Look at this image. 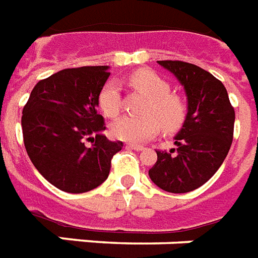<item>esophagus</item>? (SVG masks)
Returning a JSON list of instances; mask_svg holds the SVG:
<instances>
[{
  "mask_svg": "<svg viewBox=\"0 0 258 258\" xmlns=\"http://www.w3.org/2000/svg\"><path fill=\"white\" fill-rule=\"evenodd\" d=\"M125 147H127V149H130V150H137V151L145 150V147L143 146H139V145H131V143L125 145Z\"/></svg>",
  "mask_w": 258,
  "mask_h": 258,
  "instance_id": "esophagus-1",
  "label": "esophagus"
}]
</instances>
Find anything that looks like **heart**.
Instances as JSON below:
<instances>
[{
  "label": "heart",
  "instance_id": "b5f03b06",
  "mask_svg": "<svg viewBox=\"0 0 258 258\" xmlns=\"http://www.w3.org/2000/svg\"><path fill=\"white\" fill-rule=\"evenodd\" d=\"M131 85L150 98L146 116H123L111 127L112 135L130 143H143L166 131L180 128L185 120L186 107L181 98L170 94V85L162 77L150 70H138L130 78ZM98 105L107 117L120 112V89L115 81L108 82L98 94Z\"/></svg>",
  "mask_w": 258,
  "mask_h": 258
}]
</instances>
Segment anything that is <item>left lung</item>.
<instances>
[{
  "mask_svg": "<svg viewBox=\"0 0 258 258\" xmlns=\"http://www.w3.org/2000/svg\"><path fill=\"white\" fill-rule=\"evenodd\" d=\"M176 77L186 96V116L170 153L157 151L151 181L172 194L198 189L223 164L233 142L235 113L225 85L211 73L181 60H158Z\"/></svg>",
  "mask_w": 258,
  "mask_h": 258,
  "instance_id": "obj_1",
  "label": "left lung"
}]
</instances>
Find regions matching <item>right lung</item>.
<instances>
[{
  "mask_svg": "<svg viewBox=\"0 0 258 258\" xmlns=\"http://www.w3.org/2000/svg\"><path fill=\"white\" fill-rule=\"evenodd\" d=\"M108 69L84 66L55 73L37 82L23 109L28 157L47 181L63 192L82 194L101 185L112 157L123 147V142L107 139L103 116L97 113Z\"/></svg>",
  "mask_w": 258,
  "mask_h": 258,
  "instance_id": "add662e5",
  "label": "right lung"
}]
</instances>
